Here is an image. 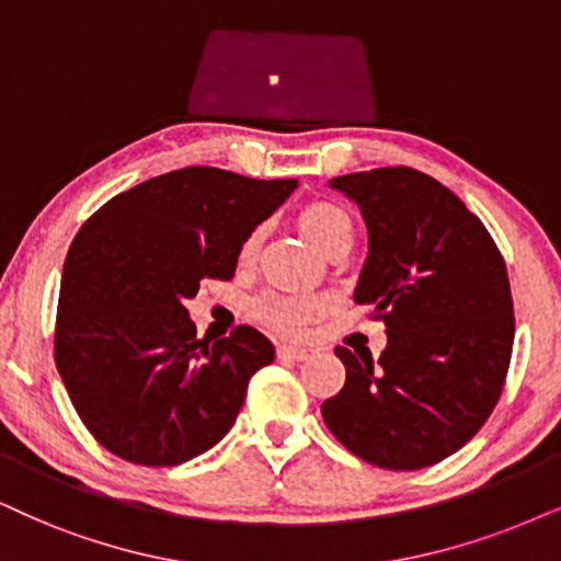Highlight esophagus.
<instances>
[{
    "label": "esophagus",
    "instance_id": "1",
    "mask_svg": "<svg viewBox=\"0 0 561 561\" xmlns=\"http://www.w3.org/2000/svg\"><path fill=\"white\" fill-rule=\"evenodd\" d=\"M308 350H302V346H293V344H282L276 346V357L279 359H295V363H302V359H308Z\"/></svg>",
    "mask_w": 561,
    "mask_h": 561
}]
</instances>
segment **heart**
Instances as JSON below:
<instances>
[{
    "mask_svg": "<svg viewBox=\"0 0 561 561\" xmlns=\"http://www.w3.org/2000/svg\"><path fill=\"white\" fill-rule=\"evenodd\" d=\"M297 225L305 232V238L313 243L318 251H325L336 240L352 238V219L342 207L331 202H313L308 204L297 217ZM261 240V232H251L245 238L243 248H240V259H253ZM316 305L308 297H282V295H266L256 302V316L272 329L282 333L300 331L305 318L313 316Z\"/></svg>",
    "mask_w": 561,
    "mask_h": 561,
    "instance_id": "obj_1",
    "label": "heart"
}]
</instances>
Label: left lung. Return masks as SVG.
Masks as SVG:
<instances>
[{
  "mask_svg": "<svg viewBox=\"0 0 561 561\" xmlns=\"http://www.w3.org/2000/svg\"><path fill=\"white\" fill-rule=\"evenodd\" d=\"M329 186L363 211L354 302L373 305L388 344L378 359L336 346L346 380L323 401V422L367 463L424 469L477 435L505 386L515 336L505 261L481 219L420 170L378 168Z\"/></svg>",
  "mask_w": 561,
  "mask_h": 561,
  "instance_id": "obj_1",
  "label": "left lung"
}]
</instances>
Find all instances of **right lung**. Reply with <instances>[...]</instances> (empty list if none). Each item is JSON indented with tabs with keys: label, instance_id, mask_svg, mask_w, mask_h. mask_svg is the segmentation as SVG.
Here are the masks:
<instances>
[{
	"label": "right lung",
	"instance_id": "right-lung-1",
	"mask_svg": "<svg viewBox=\"0 0 561 561\" xmlns=\"http://www.w3.org/2000/svg\"><path fill=\"white\" fill-rule=\"evenodd\" d=\"M295 188V179L181 168L113 196L82 225L64 261L54 357L105 450L179 466L228 435L274 344L251 325L198 339L183 302L204 276L232 279L245 238Z\"/></svg>",
	"mask_w": 561,
	"mask_h": 561
}]
</instances>
